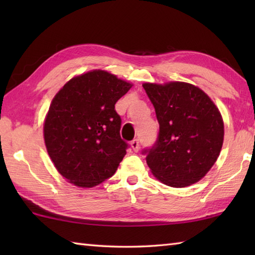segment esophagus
Masks as SVG:
<instances>
[{"instance_id": "esophagus-1", "label": "esophagus", "mask_w": 255, "mask_h": 255, "mask_svg": "<svg viewBox=\"0 0 255 255\" xmlns=\"http://www.w3.org/2000/svg\"><path fill=\"white\" fill-rule=\"evenodd\" d=\"M130 145H131V148H132V150L134 151V152H138L139 148H140V147H139V140H138V139L132 140Z\"/></svg>"}]
</instances>
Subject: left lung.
<instances>
[{"mask_svg":"<svg viewBox=\"0 0 255 255\" xmlns=\"http://www.w3.org/2000/svg\"><path fill=\"white\" fill-rule=\"evenodd\" d=\"M160 131L144 149L152 174L171 187H186L207 174L224 142V122L210 97L185 82L144 83Z\"/></svg>","mask_w":255,"mask_h":255,"instance_id":"8db88e82","label":"left lung"}]
</instances>
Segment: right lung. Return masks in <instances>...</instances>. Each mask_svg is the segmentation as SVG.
Masks as SVG:
<instances>
[{
  "instance_id": "add662e5",
  "label": "right lung",
  "mask_w": 255,
  "mask_h": 255,
  "mask_svg": "<svg viewBox=\"0 0 255 255\" xmlns=\"http://www.w3.org/2000/svg\"><path fill=\"white\" fill-rule=\"evenodd\" d=\"M132 84L103 70L74 77L50 104L44 124L46 148L60 174L79 187L114 175L128 143L121 137L116 102Z\"/></svg>"
}]
</instances>
